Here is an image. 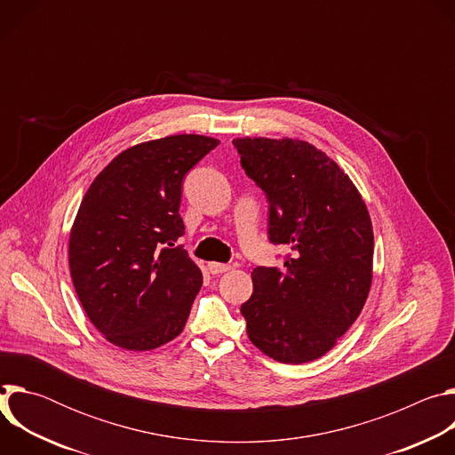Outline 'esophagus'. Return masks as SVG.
Wrapping results in <instances>:
<instances>
[{
  "label": "esophagus",
  "mask_w": 455,
  "mask_h": 455,
  "mask_svg": "<svg viewBox=\"0 0 455 455\" xmlns=\"http://www.w3.org/2000/svg\"><path fill=\"white\" fill-rule=\"evenodd\" d=\"M209 270L214 274V275H220V274H227L232 270L230 265H221V263H209Z\"/></svg>",
  "instance_id": "obj_1"
}]
</instances>
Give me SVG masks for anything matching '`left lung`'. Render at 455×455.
Returning <instances> with one entry per match:
<instances>
[{
  "instance_id": "obj_1",
  "label": "left lung",
  "mask_w": 455,
  "mask_h": 455,
  "mask_svg": "<svg viewBox=\"0 0 455 455\" xmlns=\"http://www.w3.org/2000/svg\"><path fill=\"white\" fill-rule=\"evenodd\" d=\"M232 144L270 202V241L293 253L284 268H255L241 306L250 342L283 363L326 355L353 326L372 283L367 205L344 169L297 139L243 137Z\"/></svg>"
}]
</instances>
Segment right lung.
Instances as JSON below:
<instances>
[{"label": "right lung", "instance_id": "right-lung-1", "mask_svg": "<svg viewBox=\"0 0 455 455\" xmlns=\"http://www.w3.org/2000/svg\"><path fill=\"white\" fill-rule=\"evenodd\" d=\"M220 144L171 135L127 148L86 190L68 241L76 293L102 337L151 351L183 328L204 275L174 241L183 234L181 181Z\"/></svg>", "mask_w": 455, "mask_h": 455}]
</instances>
